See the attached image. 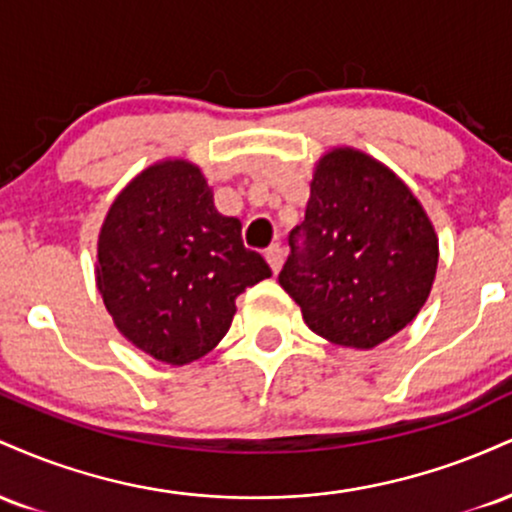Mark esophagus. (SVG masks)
Instances as JSON below:
<instances>
[{"mask_svg":"<svg viewBox=\"0 0 512 512\" xmlns=\"http://www.w3.org/2000/svg\"><path fill=\"white\" fill-rule=\"evenodd\" d=\"M264 257H267L269 267H272L274 274H279L281 264H284V248L281 245H272L267 252H264Z\"/></svg>","mask_w":512,"mask_h":512,"instance_id":"1","label":"esophagus"}]
</instances>
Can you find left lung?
I'll list each match as a JSON object with an SVG mask.
<instances>
[{"label":"left lung","instance_id":"left-lung-1","mask_svg":"<svg viewBox=\"0 0 512 512\" xmlns=\"http://www.w3.org/2000/svg\"><path fill=\"white\" fill-rule=\"evenodd\" d=\"M289 245L281 289L310 330L351 349L404 330L436 279L438 238L426 211L392 170L354 149L320 158Z\"/></svg>","mask_w":512,"mask_h":512}]
</instances>
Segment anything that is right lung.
Instances as JSON below:
<instances>
[{
    "mask_svg": "<svg viewBox=\"0 0 512 512\" xmlns=\"http://www.w3.org/2000/svg\"><path fill=\"white\" fill-rule=\"evenodd\" d=\"M240 228L214 209L192 163L163 161L137 175L98 238V291L117 330L170 366L209 354L226 337L240 293L272 276Z\"/></svg>",
    "mask_w": 512,
    "mask_h": 512,
    "instance_id": "add662e5",
    "label": "right lung"
}]
</instances>
